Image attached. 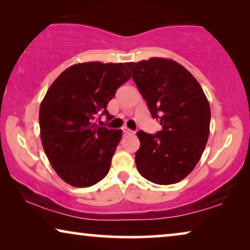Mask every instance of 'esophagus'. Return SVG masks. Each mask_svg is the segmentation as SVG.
<instances>
[{"instance_id":"1","label":"esophagus","mask_w":250,"mask_h":250,"mask_svg":"<svg viewBox=\"0 0 250 250\" xmlns=\"http://www.w3.org/2000/svg\"><path fill=\"white\" fill-rule=\"evenodd\" d=\"M135 131H132V130H130L128 128H124V135H133Z\"/></svg>"}]
</instances>
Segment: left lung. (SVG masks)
<instances>
[{"instance_id":"8db88e82","label":"left lung","mask_w":250,"mask_h":250,"mask_svg":"<svg viewBox=\"0 0 250 250\" xmlns=\"http://www.w3.org/2000/svg\"><path fill=\"white\" fill-rule=\"evenodd\" d=\"M162 131L137 132L138 172L159 185L175 184L194 169L210 135L211 110L202 87L185 67L167 58L125 62Z\"/></svg>"}]
</instances>
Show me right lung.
I'll return each instance as SVG.
<instances>
[{
  "label": "right lung",
  "instance_id": "1",
  "mask_svg": "<svg viewBox=\"0 0 250 250\" xmlns=\"http://www.w3.org/2000/svg\"><path fill=\"white\" fill-rule=\"evenodd\" d=\"M131 78L125 64H75L56 78L39 110L43 150L59 177L74 188H88L110 170L122 130L94 122L100 112L110 120L106 105Z\"/></svg>",
  "mask_w": 250,
  "mask_h": 250
}]
</instances>
